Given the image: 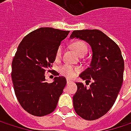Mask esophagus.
<instances>
[{
  "label": "esophagus",
  "instance_id": "obj_1",
  "mask_svg": "<svg viewBox=\"0 0 131 131\" xmlns=\"http://www.w3.org/2000/svg\"><path fill=\"white\" fill-rule=\"evenodd\" d=\"M67 84H70V83H73V81L72 80H67Z\"/></svg>",
  "mask_w": 131,
  "mask_h": 131
}]
</instances>
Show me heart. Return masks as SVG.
Returning a JSON list of instances; mask_svg holds the SVG:
<instances>
[{"mask_svg":"<svg viewBox=\"0 0 131 131\" xmlns=\"http://www.w3.org/2000/svg\"><path fill=\"white\" fill-rule=\"evenodd\" d=\"M74 51L78 54H85L87 51V46L83 41H76L72 45ZM62 51H63V47L60 45L58 48L57 49L56 51V59H60L62 54ZM60 72L62 75L65 76L68 78H72L78 72H79V68L77 67H73L70 64H64L61 66L60 68Z\"/></svg>","mask_w":131,"mask_h":131,"instance_id":"heart-1","label":"heart"}]
</instances>
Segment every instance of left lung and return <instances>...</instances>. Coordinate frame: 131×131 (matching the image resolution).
Returning a JSON list of instances; mask_svg holds the SVG:
<instances>
[{
	"label": "left lung",
	"instance_id": "1",
	"mask_svg": "<svg viewBox=\"0 0 131 131\" xmlns=\"http://www.w3.org/2000/svg\"><path fill=\"white\" fill-rule=\"evenodd\" d=\"M73 38L88 42L92 51L90 64L80 75L86 84L91 80L92 83L86 87L76 83L73 108L82 118L96 120L110 110L118 97L123 83L124 59L118 45L100 30H75L70 35Z\"/></svg>",
	"mask_w": 131,
	"mask_h": 131
}]
</instances>
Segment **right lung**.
<instances>
[{
    "instance_id": "obj_1",
    "label": "right lung",
    "mask_w": 131,
    "mask_h": 131,
    "mask_svg": "<svg viewBox=\"0 0 131 131\" xmlns=\"http://www.w3.org/2000/svg\"><path fill=\"white\" fill-rule=\"evenodd\" d=\"M69 32L42 27L26 36L18 46L12 61L13 88L22 108L32 115H47L57 107L67 80L60 76L48 83L45 73L51 71L57 49Z\"/></svg>"
}]
</instances>
